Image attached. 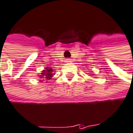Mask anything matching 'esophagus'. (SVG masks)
I'll use <instances>...</instances> for the list:
<instances>
[{
  "mask_svg": "<svg viewBox=\"0 0 133 133\" xmlns=\"http://www.w3.org/2000/svg\"><path fill=\"white\" fill-rule=\"evenodd\" d=\"M66 62H71V58H67Z\"/></svg>",
  "mask_w": 133,
  "mask_h": 133,
  "instance_id": "1",
  "label": "esophagus"
}]
</instances>
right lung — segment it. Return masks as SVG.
Here are the masks:
<instances>
[{"mask_svg": "<svg viewBox=\"0 0 133 133\" xmlns=\"http://www.w3.org/2000/svg\"><path fill=\"white\" fill-rule=\"evenodd\" d=\"M52 71H53V70H52V68L47 67V68H45V70L42 71V73H41V75H40V78L43 79V81L51 79L52 78V77L53 76Z\"/></svg>", "mask_w": 133, "mask_h": 133, "instance_id": "right-lung-1", "label": "right lung"}]
</instances>
